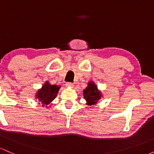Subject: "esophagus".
<instances>
[{
	"mask_svg": "<svg viewBox=\"0 0 154 154\" xmlns=\"http://www.w3.org/2000/svg\"><path fill=\"white\" fill-rule=\"evenodd\" d=\"M66 86L68 88H73L74 87H75V85H74V83H72V82H66Z\"/></svg>",
	"mask_w": 154,
	"mask_h": 154,
	"instance_id": "34e87169",
	"label": "esophagus"
}]
</instances>
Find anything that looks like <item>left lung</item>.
I'll use <instances>...</instances> for the list:
<instances>
[{
    "label": "left lung",
    "mask_w": 154,
    "mask_h": 154,
    "mask_svg": "<svg viewBox=\"0 0 154 154\" xmlns=\"http://www.w3.org/2000/svg\"><path fill=\"white\" fill-rule=\"evenodd\" d=\"M83 95L86 100L88 106L96 105L98 101L102 97V93L98 89L96 85L93 81H90L88 83V86L85 89L83 90Z\"/></svg>",
    "instance_id": "left-lung-1"
}]
</instances>
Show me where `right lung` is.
I'll return each mask as SVG.
<instances>
[{"label":"right lung","instance_id":"right-lung-1","mask_svg":"<svg viewBox=\"0 0 154 154\" xmlns=\"http://www.w3.org/2000/svg\"><path fill=\"white\" fill-rule=\"evenodd\" d=\"M59 89V85H51L48 81H46L36 93L35 99L38 100L39 104L41 103L43 106H45V107L48 108V105H50L51 102L57 96Z\"/></svg>","mask_w":154,"mask_h":154}]
</instances>
